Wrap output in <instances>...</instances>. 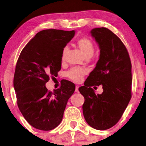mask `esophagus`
Returning <instances> with one entry per match:
<instances>
[{
	"label": "esophagus",
	"instance_id": "34e87169",
	"mask_svg": "<svg viewBox=\"0 0 146 146\" xmlns=\"http://www.w3.org/2000/svg\"><path fill=\"white\" fill-rule=\"evenodd\" d=\"M78 88H79V86H76V89H75V92H79V90H78Z\"/></svg>",
	"mask_w": 146,
	"mask_h": 146
}]
</instances>
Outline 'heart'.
<instances>
[{
    "label": "heart",
    "instance_id": "1",
    "mask_svg": "<svg viewBox=\"0 0 146 146\" xmlns=\"http://www.w3.org/2000/svg\"><path fill=\"white\" fill-rule=\"evenodd\" d=\"M77 45L80 50L82 52L85 57L92 56L94 52V44L88 38L83 37L80 38L77 41ZM67 53V48H64L62 54V60L64 61L65 60L66 56ZM86 72L84 69L79 68H72L66 73L67 77L75 82H79L82 79Z\"/></svg>",
    "mask_w": 146,
    "mask_h": 146
}]
</instances>
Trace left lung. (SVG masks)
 <instances>
[{"mask_svg": "<svg viewBox=\"0 0 146 146\" xmlns=\"http://www.w3.org/2000/svg\"><path fill=\"white\" fill-rule=\"evenodd\" d=\"M100 49V58L84 86L83 114L93 128L105 130L116 124L131 98V64L125 45L106 28L91 31ZM102 85L103 92L96 95L91 87Z\"/></svg>", "mask_w": 146, "mask_h": 146, "instance_id": "obj_1", "label": "left lung"}]
</instances>
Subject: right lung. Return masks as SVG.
<instances>
[{
	"label": "right lung",
	"instance_id": "right-lung-1",
	"mask_svg": "<svg viewBox=\"0 0 146 146\" xmlns=\"http://www.w3.org/2000/svg\"><path fill=\"white\" fill-rule=\"evenodd\" d=\"M75 31L47 29L40 31L21 52L14 76L18 107L29 124L38 129L51 130L62 119L68 100L75 85L64 81L53 92L45 84L61 69L64 48Z\"/></svg>",
	"mask_w": 146,
	"mask_h": 146
}]
</instances>
